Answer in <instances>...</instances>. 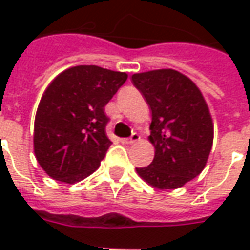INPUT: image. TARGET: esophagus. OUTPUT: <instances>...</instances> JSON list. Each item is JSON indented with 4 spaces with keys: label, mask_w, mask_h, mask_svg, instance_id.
Wrapping results in <instances>:
<instances>
[{
    "label": "esophagus",
    "mask_w": 250,
    "mask_h": 250,
    "mask_svg": "<svg viewBox=\"0 0 250 250\" xmlns=\"http://www.w3.org/2000/svg\"><path fill=\"white\" fill-rule=\"evenodd\" d=\"M139 139H141V137L138 135L137 132H134L130 138H125V139H122V142L127 143V145H134V143L138 142Z\"/></svg>",
    "instance_id": "esophagus-1"
}]
</instances>
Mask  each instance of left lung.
<instances>
[{"label":"left lung","instance_id":"1","mask_svg":"<svg viewBox=\"0 0 250 250\" xmlns=\"http://www.w3.org/2000/svg\"><path fill=\"white\" fill-rule=\"evenodd\" d=\"M131 81L151 109L150 142L154 160L137 167L138 174L158 189H176L200 174L208 160L214 125L202 92L172 69L132 74Z\"/></svg>","mask_w":250,"mask_h":250}]
</instances>
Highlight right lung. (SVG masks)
I'll list each match as a JSON object with an SVG mask.
<instances>
[{
    "label": "right lung",
    "mask_w": 250,
    "mask_h": 250,
    "mask_svg": "<svg viewBox=\"0 0 250 250\" xmlns=\"http://www.w3.org/2000/svg\"><path fill=\"white\" fill-rule=\"evenodd\" d=\"M127 74L95 64L62 71L48 85L36 111L34 150L50 177L73 184L100 167L111 141L104 107Z\"/></svg>",
    "instance_id": "right-lung-1"
}]
</instances>
